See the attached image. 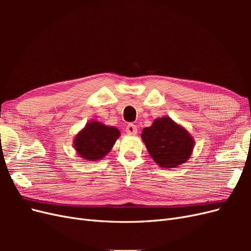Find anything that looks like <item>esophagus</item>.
<instances>
[{"label": "esophagus", "instance_id": "1", "mask_svg": "<svg viewBox=\"0 0 251 251\" xmlns=\"http://www.w3.org/2000/svg\"><path fill=\"white\" fill-rule=\"evenodd\" d=\"M126 133L128 135H135V134H137V127H136L135 125L130 124V125L126 126Z\"/></svg>", "mask_w": 251, "mask_h": 251}]
</instances>
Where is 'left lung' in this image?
Returning <instances> with one entry per match:
<instances>
[{
    "label": "left lung",
    "mask_w": 251,
    "mask_h": 251,
    "mask_svg": "<svg viewBox=\"0 0 251 251\" xmlns=\"http://www.w3.org/2000/svg\"><path fill=\"white\" fill-rule=\"evenodd\" d=\"M141 138L150 156L160 168L173 169L185 163L195 147L193 136L184 126L164 116L142 130Z\"/></svg>",
    "instance_id": "left-lung-1"
}]
</instances>
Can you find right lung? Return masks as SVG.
<instances>
[{
  "instance_id": "right-lung-1",
  "label": "right lung",
  "mask_w": 251,
  "mask_h": 251,
  "mask_svg": "<svg viewBox=\"0 0 251 251\" xmlns=\"http://www.w3.org/2000/svg\"><path fill=\"white\" fill-rule=\"evenodd\" d=\"M119 136L120 132L117 127L92 120L75 135L73 147L82 159L97 161L107 156Z\"/></svg>"
}]
</instances>
